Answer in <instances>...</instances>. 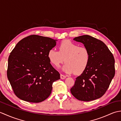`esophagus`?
I'll use <instances>...</instances> for the list:
<instances>
[{
	"label": "esophagus",
	"instance_id": "esophagus-1",
	"mask_svg": "<svg viewBox=\"0 0 121 121\" xmlns=\"http://www.w3.org/2000/svg\"><path fill=\"white\" fill-rule=\"evenodd\" d=\"M66 76L63 75V74H60V78H61V79H65L66 78Z\"/></svg>",
	"mask_w": 121,
	"mask_h": 121
}]
</instances>
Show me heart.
Instances as JSON below:
<instances>
[{
	"label": "heart",
	"mask_w": 121,
	"mask_h": 121,
	"mask_svg": "<svg viewBox=\"0 0 121 121\" xmlns=\"http://www.w3.org/2000/svg\"><path fill=\"white\" fill-rule=\"evenodd\" d=\"M50 62L58 67L65 60L66 62L61 69L66 73L80 74L88 65L90 54L88 49L79 47L77 43L69 40H63L59 46V51L51 49L48 52Z\"/></svg>",
	"instance_id": "b5f03b06"
}]
</instances>
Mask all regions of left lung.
Listing matches in <instances>:
<instances>
[{
	"mask_svg": "<svg viewBox=\"0 0 121 121\" xmlns=\"http://www.w3.org/2000/svg\"><path fill=\"white\" fill-rule=\"evenodd\" d=\"M73 40L88 49L90 60L85 70L76 78L71 93L81 101L98 99L104 94L114 76V56L104 43L91 36H80Z\"/></svg>",
	"mask_w": 121,
	"mask_h": 121,
	"instance_id": "1",
	"label": "left lung"
}]
</instances>
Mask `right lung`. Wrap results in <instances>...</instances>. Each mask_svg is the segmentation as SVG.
I'll list each match as a JSON object with an SVG mask.
<instances>
[{
  "label": "right lung",
  "instance_id": "right-lung-1",
  "mask_svg": "<svg viewBox=\"0 0 121 121\" xmlns=\"http://www.w3.org/2000/svg\"><path fill=\"white\" fill-rule=\"evenodd\" d=\"M56 41L30 35L20 40L10 53L7 77L20 99L38 103L50 96L53 83L60 79L48 58L49 50L55 47Z\"/></svg>",
  "mask_w": 121,
  "mask_h": 121
}]
</instances>
